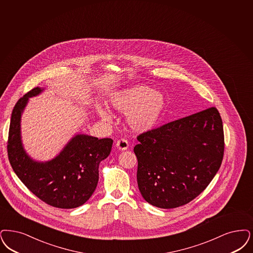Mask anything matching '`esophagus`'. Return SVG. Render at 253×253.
<instances>
[{
  "label": "esophagus",
  "instance_id": "obj_1",
  "mask_svg": "<svg viewBox=\"0 0 253 253\" xmlns=\"http://www.w3.org/2000/svg\"><path fill=\"white\" fill-rule=\"evenodd\" d=\"M116 146H117V148H118L119 150H121V151H126V150L128 149V147H129V144H128V141H127L126 139L122 138V139L118 140Z\"/></svg>",
  "mask_w": 253,
  "mask_h": 253
}]
</instances>
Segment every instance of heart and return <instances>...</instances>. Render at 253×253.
I'll list each match as a JSON object with an SVG mask.
<instances>
[{"label":"heart","mask_w":253,"mask_h":253,"mask_svg":"<svg viewBox=\"0 0 253 253\" xmlns=\"http://www.w3.org/2000/svg\"><path fill=\"white\" fill-rule=\"evenodd\" d=\"M108 104L115 111L127 113L126 121L131 130L147 131L160 121L166 107V98L160 91L152 90L145 84H136L114 92ZM97 112L103 121L110 120L108 112L101 106L97 107Z\"/></svg>","instance_id":"b5f03b06"}]
</instances>
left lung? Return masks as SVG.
Instances as JSON below:
<instances>
[{
    "label": "left lung",
    "instance_id": "1",
    "mask_svg": "<svg viewBox=\"0 0 253 253\" xmlns=\"http://www.w3.org/2000/svg\"><path fill=\"white\" fill-rule=\"evenodd\" d=\"M137 184L147 202L171 209L191 202L218 171L224 154L222 120L215 107L137 136Z\"/></svg>",
    "mask_w": 253,
    "mask_h": 253
}]
</instances>
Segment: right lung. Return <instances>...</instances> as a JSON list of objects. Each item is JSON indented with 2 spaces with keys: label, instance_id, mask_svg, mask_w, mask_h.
<instances>
[{
  "label": "right lung",
  "instance_id": "1",
  "mask_svg": "<svg viewBox=\"0 0 253 253\" xmlns=\"http://www.w3.org/2000/svg\"><path fill=\"white\" fill-rule=\"evenodd\" d=\"M43 90V87H35L16 103L11 115L8 159L20 181L42 202L61 209L76 208L87 202L95 191L99 165L110 154L113 140L78 133L51 160L33 159L21 140V115L29 98Z\"/></svg>",
  "mask_w": 253,
  "mask_h": 253
}]
</instances>
